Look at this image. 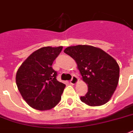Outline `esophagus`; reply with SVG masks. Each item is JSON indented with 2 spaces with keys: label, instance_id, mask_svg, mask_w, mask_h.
I'll use <instances>...</instances> for the list:
<instances>
[{
  "label": "esophagus",
  "instance_id": "esophagus-1",
  "mask_svg": "<svg viewBox=\"0 0 133 133\" xmlns=\"http://www.w3.org/2000/svg\"><path fill=\"white\" fill-rule=\"evenodd\" d=\"M78 82V78L76 76L74 75L72 76V78H71V80L70 81V83L72 85H75Z\"/></svg>",
  "mask_w": 133,
  "mask_h": 133
}]
</instances>
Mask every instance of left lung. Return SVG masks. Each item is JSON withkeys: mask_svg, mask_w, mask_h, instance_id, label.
<instances>
[{"mask_svg": "<svg viewBox=\"0 0 133 133\" xmlns=\"http://www.w3.org/2000/svg\"><path fill=\"white\" fill-rule=\"evenodd\" d=\"M77 64L82 80L88 85L85 95L81 100L91 107L108 102L119 80V66L111 55L96 47L78 45L64 50Z\"/></svg>", "mask_w": 133, "mask_h": 133, "instance_id": "obj_1", "label": "left lung"}]
</instances>
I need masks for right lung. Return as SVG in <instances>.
<instances>
[{
	"label": "right lung",
	"mask_w": 133,
	"mask_h": 133,
	"mask_svg": "<svg viewBox=\"0 0 133 133\" xmlns=\"http://www.w3.org/2000/svg\"><path fill=\"white\" fill-rule=\"evenodd\" d=\"M62 48L43 47L31 54L18 69V90L25 102L34 109L49 110L60 101L66 85L57 81V72L52 64Z\"/></svg>",
	"instance_id": "add662e5"
}]
</instances>
